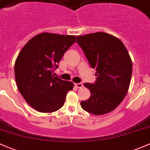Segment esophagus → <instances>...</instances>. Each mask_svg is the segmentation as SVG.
Wrapping results in <instances>:
<instances>
[{
	"mask_svg": "<svg viewBox=\"0 0 150 150\" xmlns=\"http://www.w3.org/2000/svg\"><path fill=\"white\" fill-rule=\"evenodd\" d=\"M74 85H75L76 87L78 88H81L83 87V84H82L81 83H75Z\"/></svg>",
	"mask_w": 150,
	"mask_h": 150,
	"instance_id": "34e87169",
	"label": "esophagus"
}]
</instances>
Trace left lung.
<instances>
[{
    "label": "left lung",
    "mask_w": 150,
    "mask_h": 150,
    "mask_svg": "<svg viewBox=\"0 0 150 150\" xmlns=\"http://www.w3.org/2000/svg\"><path fill=\"white\" fill-rule=\"evenodd\" d=\"M96 80L84 83L91 96L82 101L83 110L95 115L109 113L118 107L126 96L131 81L132 63L123 43L103 32L76 36Z\"/></svg>",
    "instance_id": "8db88e82"
}]
</instances>
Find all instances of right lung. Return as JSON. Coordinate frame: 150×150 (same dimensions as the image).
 Masks as SVG:
<instances>
[{
    "label": "right lung",
    "instance_id": "1",
    "mask_svg": "<svg viewBox=\"0 0 150 150\" xmlns=\"http://www.w3.org/2000/svg\"><path fill=\"white\" fill-rule=\"evenodd\" d=\"M74 36L43 33L28 41L15 63L18 88L25 100L38 112L50 113L64 106L74 83L53 74L73 43Z\"/></svg>",
    "mask_w": 150,
    "mask_h": 150
}]
</instances>
